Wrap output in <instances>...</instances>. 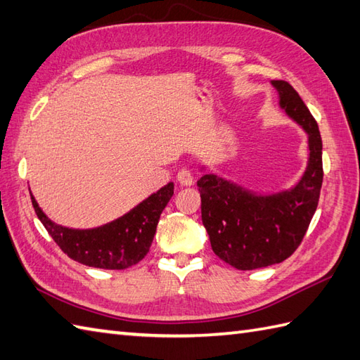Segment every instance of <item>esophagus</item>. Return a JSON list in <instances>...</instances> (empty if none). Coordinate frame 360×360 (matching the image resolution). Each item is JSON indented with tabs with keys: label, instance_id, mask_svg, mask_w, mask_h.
I'll return each mask as SVG.
<instances>
[{
	"label": "esophagus",
	"instance_id": "34e87169",
	"mask_svg": "<svg viewBox=\"0 0 360 360\" xmlns=\"http://www.w3.org/2000/svg\"><path fill=\"white\" fill-rule=\"evenodd\" d=\"M176 178H178V182L181 186H192L193 184V176L190 173L188 168H181L176 174Z\"/></svg>",
	"mask_w": 360,
	"mask_h": 360
}]
</instances>
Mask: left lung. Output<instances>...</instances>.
I'll list each match as a JSON object with an SVG mask.
<instances>
[{
	"instance_id": "1",
	"label": "left lung",
	"mask_w": 360,
	"mask_h": 360,
	"mask_svg": "<svg viewBox=\"0 0 360 360\" xmlns=\"http://www.w3.org/2000/svg\"><path fill=\"white\" fill-rule=\"evenodd\" d=\"M280 106L308 133L309 160L302 181L271 196L252 195L232 182L205 174L198 181L201 218L212 249L223 262L240 271H252L285 262L300 246L323 182L322 137L297 91L285 80H274Z\"/></svg>"
}]
</instances>
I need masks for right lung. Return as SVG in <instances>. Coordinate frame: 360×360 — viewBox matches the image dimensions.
<instances>
[{
	"instance_id": "1",
	"label": "right lung",
	"mask_w": 360,
	"mask_h": 360,
	"mask_svg": "<svg viewBox=\"0 0 360 360\" xmlns=\"http://www.w3.org/2000/svg\"><path fill=\"white\" fill-rule=\"evenodd\" d=\"M172 195L173 182H168L127 215L89 231H75L52 223L32 195L30 200L38 219L68 257L91 267L119 271L137 264L148 254L159 217Z\"/></svg>"
}]
</instances>
